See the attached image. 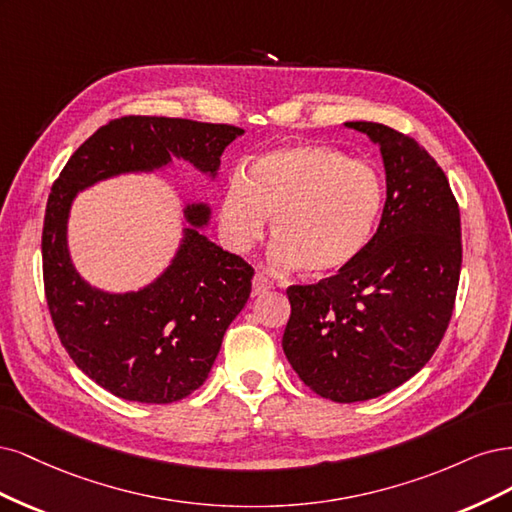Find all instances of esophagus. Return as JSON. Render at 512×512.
Wrapping results in <instances>:
<instances>
[{"label":"esophagus","instance_id":"34e87169","mask_svg":"<svg viewBox=\"0 0 512 512\" xmlns=\"http://www.w3.org/2000/svg\"><path fill=\"white\" fill-rule=\"evenodd\" d=\"M270 289H274L272 280L266 278L263 274H255V278H253V295H261V293H266Z\"/></svg>","mask_w":512,"mask_h":512}]
</instances>
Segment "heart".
<instances>
[{
  "instance_id": "heart-1",
  "label": "heart",
  "mask_w": 512,
  "mask_h": 512,
  "mask_svg": "<svg viewBox=\"0 0 512 512\" xmlns=\"http://www.w3.org/2000/svg\"><path fill=\"white\" fill-rule=\"evenodd\" d=\"M381 210L383 183L370 163L325 144H293L261 155L249 178L229 180L221 225L229 246L249 253L274 217V266L332 278L366 253Z\"/></svg>"
}]
</instances>
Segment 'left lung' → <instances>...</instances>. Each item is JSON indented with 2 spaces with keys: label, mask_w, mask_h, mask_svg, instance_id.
Wrapping results in <instances>:
<instances>
[{
  "label": "left lung",
  "mask_w": 512,
  "mask_h": 512,
  "mask_svg": "<svg viewBox=\"0 0 512 512\" xmlns=\"http://www.w3.org/2000/svg\"><path fill=\"white\" fill-rule=\"evenodd\" d=\"M344 127L381 151L383 217L349 270L287 289L283 351L306 387L351 404L400 387L438 349L459 285L461 225L447 176L417 140L372 121Z\"/></svg>",
  "instance_id": "left-lung-1"
}]
</instances>
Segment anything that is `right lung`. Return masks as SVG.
<instances>
[{
	"label": "right lung",
	"mask_w": 512,
	"mask_h": 512,
	"mask_svg": "<svg viewBox=\"0 0 512 512\" xmlns=\"http://www.w3.org/2000/svg\"><path fill=\"white\" fill-rule=\"evenodd\" d=\"M242 134L234 125L123 117L97 129L55 180L42 229L48 310L74 364L117 398L172 404L200 389L249 300L253 268L200 232L210 206L187 202L178 249L153 283L121 293L93 287L68 246L76 195L123 174L163 172L174 159L214 180L225 146Z\"/></svg>",
	"instance_id": "1"
}]
</instances>
